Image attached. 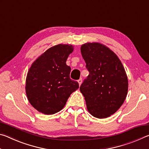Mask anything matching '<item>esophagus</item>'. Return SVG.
Instances as JSON below:
<instances>
[{"instance_id": "obj_1", "label": "esophagus", "mask_w": 149, "mask_h": 149, "mask_svg": "<svg viewBox=\"0 0 149 149\" xmlns=\"http://www.w3.org/2000/svg\"><path fill=\"white\" fill-rule=\"evenodd\" d=\"M77 82L79 83V85H80L81 84V83H82V79H78V80H77Z\"/></svg>"}]
</instances>
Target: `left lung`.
Masks as SVG:
<instances>
[{"mask_svg": "<svg viewBox=\"0 0 149 149\" xmlns=\"http://www.w3.org/2000/svg\"><path fill=\"white\" fill-rule=\"evenodd\" d=\"M89 74L80 86L87 108L93 116L106 118L123 104L128 91V79L123 64L112 50L99 42L81 47Z\"/></svg>", "mask_w": 149, "mask_h": 149, "instance_id": "left-lung-1", "label": "left lung"}]
</instances>
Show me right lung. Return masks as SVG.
Here are the masks:
<instances>
[{"mask_svg":"<svg viewBox=\"0 0 149 149\" xmlns=\"http://www.w3.org/2000/svg\"><path fill=\"white\" fill-rule=\"evenodd\" d=\"M71 45L50 47L33 63L27 74L26 92L33 107L44 114L61 110L79 84L70 77L71 68L66 65Z\"/></svg>","mask_w":149,"mask_h":149,"instance_id":"obj_1","label":"right lung"}]
</instances>
